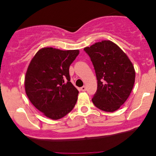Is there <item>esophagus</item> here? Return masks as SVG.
<instances>
[{
  "label": "esophagus",
  "mask_w": 156,
  "mask_h": 156,
  "mask_svg": "<svg viewBox=\"0 0 156 156\" xmlns=\"http://www.w3.org/2000/svg\"><path fill=\"white\" fill-rule=\"evenodd\" d=\"M80 90H81L82 91H85L86 90V86H82V87L80 88Z\"/></svg>",
  "instance_id": "obj_1"
}]
</instances>
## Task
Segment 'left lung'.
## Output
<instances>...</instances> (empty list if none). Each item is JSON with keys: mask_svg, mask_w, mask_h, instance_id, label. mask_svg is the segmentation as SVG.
<instances>
[{"mask_svg": "<svg viewBox=\"0 0 156 156\" xmlns=\"http://www.w3.org/2000/svg\"><path fill=\"white\" fill-rule=\"evenodd\" d=\"M84 51L92 62L97 79L94 105L103 111H115L126 101L134 86L135 70L132 62L110 41L95 43Z\"/></svg>", "mask_w": 156, "mask_h": 156, "instance_id": "1", "label": "left lung"}]
</instances>
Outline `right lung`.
I'll use <instances>...</instances> for the list:
<instances>
[{
  "instance_id": "add662e5",
  "label": "right lung",
  "mask_w": 156,
  "mask_h": 156,
  "mask_svg": "<svg viewBox=\"0 0 156 156\" xmlns=\"http://www.w3.org/2000/svg\"><path fill=\"white\" fill-rule=\"evenodd\" d=\"M79 50L43 48L28 66L24 88L32 104L44 115L58 120L76 105L78 91L70 82L69 68Z\"/></svg>"
}]
</instances>
